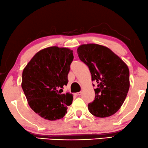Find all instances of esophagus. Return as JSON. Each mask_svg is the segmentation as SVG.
<instances>
[{
    "instance_id": "obj_1",
    "label": "esophagus",
    "mask_w": 148,
    "mask_h": 148,
    "mask_svg": "<svg viewBox=\"0 0 148 148\" xmlns=\"http://www.w3.org/2000/svg\"><path fill=\"white\" fill-rule=\"evenodd\" d=\"M81 94H82V92H78L75 93V95H77V96H80V95H81Z\"/></svg>"
}]
</instances>
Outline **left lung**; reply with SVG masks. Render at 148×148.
<instances>
[{"label": "left lung", "mask_w": 148, "mask_h": 148, "mask_svg": "<svg viewBox=\"0 0 148 148\" xmlns=\"http://www.w3.org/2000/svg\"><path fill=\"white\" fill-rule=\"evenodd\" d=\"M77 54L88 67L92 81L98 84L94 89L95 99L88 105L90 113L101 118L115 114L129 92L127 65L110 48L100 45H82L77 48Z\"/></svg>", "instance_id": "1"}]
</instances>
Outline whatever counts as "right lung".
Returning a JSON list of instances; mask_svg holds the SVG:
<instances>
[{
    "mask_svg": "<svg viewBox=\"0 0 148 148\" xmlns=\"http://www.w3.org/2000/svg\"><path fill=\"white\" fill-rule=\"evenodd\" d=\"M73 60L68 48L50 47L38 51L23 69L21 87L30 108L41 117L60 119L73 101L71 94H62Z\"/></svg>",
    "mask_w": 148,
    "mask_h": 148,
    "instance_id": "right-lung-1",
    "label": "right lung"
}]
</instances>
